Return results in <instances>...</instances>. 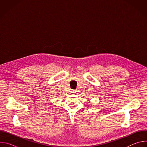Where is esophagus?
I'll return each instance as SVG.
<instances>
[{
    "label": "esophagus",
    "instance_id": "1",
    "mask_svg": "<svg viewBox=\"0 0 147 147\" xmlns=\"http://www.w3.org/2000/svg\"><path fill=\"white\" fill-rule=\"evenodd\" d=\"M71 92H72V93H73V94H75V93L76 92V91L75 90H73V91H71Z\"/></svg>",
    "mask_w": 147,
    "mask_h": 147
}]
</instances>
